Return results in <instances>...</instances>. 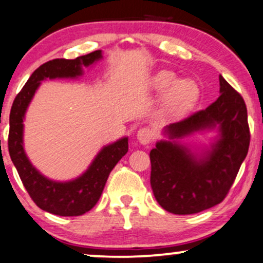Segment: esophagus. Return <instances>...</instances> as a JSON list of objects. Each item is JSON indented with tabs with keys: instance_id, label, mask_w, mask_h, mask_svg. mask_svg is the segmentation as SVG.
<instances>
[{
	"instance_id": "34e87169",
	"label": "esophagus",
	"mask_w": 263,
	"mask_h": 263,
	"mask_svg": "<svg viewBox=\"0 0 263 263\" xmlns=\"http://www.w3.org/2000/svg\"><path fill=\"white\" fill-rule=\"evenodd\" d=\"M154 132L151 130L150 128H141L140 130L138 132L137 137H138V140L140 144L142 145H147L150 144L152 141V139H154Z\"/></svg>"
}]
</instances>
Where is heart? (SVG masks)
Here are the masks:
<instances>
[{
    "label": "heart",
    "instance_id": "heart-1",
    "mask_svg": "<svg viewBox=\"0 0 263 263\" xmlns=\"http://www.w3.org/2000/svg\"><path fill=\"white\" fill-rule=\"evenodd\" d=\"M155 89L160 92H167L164 108L172 116H181L190 111L199 101L200 89L193 80H180L171 72H161L152 82Z\"/></svg>",
    "mask_w": 263,
    "mask_h": 263
}]
</instances>
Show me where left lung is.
Masks as SVG:
<instances>
[{
	"label": "left lung",
	"mask_w": 263,
	"mask_h": 263,
	"mask_svg": "<svg viewBox=\"0 0 263 263\" xmlns=\"http://www.w3.org/2000/svg\"><path fill=\"white\" fill-rule=\"evenodd\" d=\"M221 96L166 128L172 142L162 140L150 152L154 195L174 215H193L221 203L229 193L250 145L248 109L240 93L219 76ZM219 125L220 138L202 157H194L176 141L195 131Z\"/></svg>",
	"instance_id": "1"
}]
</instances>
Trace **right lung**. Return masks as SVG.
<instances>
[{"label": "right lung", "mask_w": 263, "mask_h": 263, "mask_svg": "<svg viewBox=\"0 0 263 263\" xmlns=\"http://www.w3.org/2000/svg\"><path fill=\"white\" fill-rule=\"evenodd\" d=\"M101 58V50H97L76 60L56 58L48 61L31 74L13 101L9 115V156L32 201L41 210L53 215L82 216L96 205L111 171L128 152V138L119 139L103 147L79 178L61 183L42 176L28 160L23 147V119L42 80L47 78H77L83 74L82 67H89Z\"/></svg>", "instance_id": "obj_1"}]
</instances>
